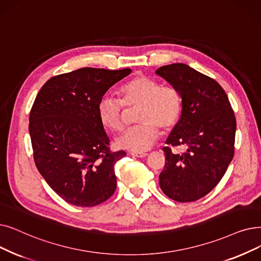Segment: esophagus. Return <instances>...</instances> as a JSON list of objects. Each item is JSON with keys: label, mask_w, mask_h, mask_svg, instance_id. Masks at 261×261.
I'll list each match as a JSON object with an SVG mask.
<instances>
[{"label": "esophagus", "mask_w": 261, "mask_h": 261, "mask_svg": "<svg viewBox=\"0 0 261 261\" xmlns=\"http://www.w3.org/2000/svg\"><path fill=\"white\" fill-rule=\"evenodd\" d=\"M131 154L132 155H134V156H138V158H144V156H146L147 154V152H137V151H131Z\"/></svg>", "instance_id": "34e87169"}]
</instances>
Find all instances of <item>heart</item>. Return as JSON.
Listing matches in <instances>:
<instances>
[{
    "mask_svg": "<svg viewBox=\"0 0 261 261\" xmlns=\"http://www.w3.org/2000/svg\"><path fill=\"white\" fill-rule=\"evenodd\" d=\"M127 107L139 109L137 126L123 131L116 140L122 149L137 152L148 150L158 140L160 127L172 130L182 114V97L172 85H162L153 77L139 75L123 84L119 98L106 95L99 100L97 114L100 122L112 131H119L126 121Z\"/></svg>",
    "mask_w": 261,
    "mask_h": 261,
    "instance_id": "b5f03b06",
    "label": "heart"
}]
</instances>
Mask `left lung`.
Instances as JSON below:
<instances>
[{
    "instance_id": "obj_1",
    "label": "left lung",
    "mask_w": 261,
    "mask_h": 261,
    "mask_svg": "<svg viewBox=\"0 0 261 261\" xmlns=\"http://www.w3.org/2000/svg\"><path fill=\"white\" fill-rule=\"evenodd\" d=\"M155 73L182 97V114L163 147L165 165L159 176L163 193L179 202L200 199L211 192L234 153L236 117L227 95L212 77L181 63L158 68ZM185 151L174 154L172 146Z\"/></svg>"
}]
</instances>
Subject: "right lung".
<instances>
[{"instance_id": "right-lung-1", "label": "right lung", "mask_w": 261, "mask_h": 261, "mask_svg": "<svg viewBox=\"0 0 261 261\" xmlns=\"http://www.w3.org/2000/svg\"><path fill=\"white\" fill-rule=\"evenodd\" d=\"M131 71L85 67L55 75L34 101L29 124L34 161L50 188L71 205L94 207L114 194V166L126 152L111 151L97 106Z\"/></svg>"}]
</instances>
